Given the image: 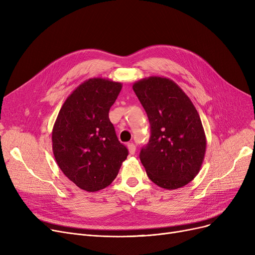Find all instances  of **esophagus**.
I'll return each mask as SVG.
<instances>
[{
	"instance_id": "esophagus-1",
	"label": "esophagus",
	"mask_w": 255,
	"mask_h": 255,
	"mask_svg": "<svg viewBox=\"0 0 255 255\" xmlns=\"http://www.w3.org/2000/svg\"><path fill=\"white\" fill-rule=\"evenodd\" d=\"M127 146H128V150H129V153L131 154V155H134L135 154V151H136V148H135V144L134 143H128L127 144Z\"/></svg>"
}]
</instances>
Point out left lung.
<instances>
[{
	"label": "left lung",
	"instance_id": "8db88e82",
	"mask_svg": "<svg viewBox=\"0 0 255 255\" xmlns=\"http://www.w3.org/2000/svg\"><path fill=\"white\" fill-rule=\"evenodd\" d=\"M132 88L151 125V137L139 154L146 175L161 188H181L196 177L206 154V134L195 106L166 77L142 78Z\"/></svg>",
	"mask_w": 255,
	"mask_h": 255
}]
</instances>
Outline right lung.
Segmentation results:
<instances>
[{
    "instance_id": "add662e5",
    "label": "right lung",
    "mask_w": 255,
    "mask_h": 255,
    "mask_svg": "<svg viewBox=\"0 0 255 255\" xmlns=\"http://www.w3.org/2000/svg\"><path fill=\"white\" fill-rule=\"evenodd\" d=\"M122 84L94 77L62 105L52 128V152L64 175L80 189L96 192L112 184L128 156L109 118Z\"/></svg>"
}]
</instances>
